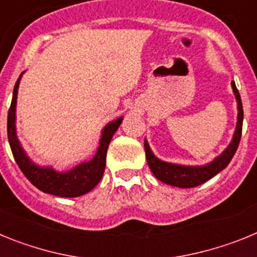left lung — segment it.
I'll return each mask as SVG.
<instances>
[{
	"mask_svg": "<svg viewBox=\"0 0 257 257\" xmlns=\"http://www.w3.org/2000/svg\"><path fill=\"white\" fill-rule=\"evenodd\" d=\"M231 88H233V92H234L235 99H237V126H235L234 135H233L230 144L212 162L207 163L205 166H183L165 162V161L158 160L154 156L153 152L149 148L148 142L144 140L147 162L149 165V169L152 170L153 175L158 180H161L165 184H169V185H172V187L194 188L210 180L211 178H213L215 175L219 174L220 171H222L229 165V162H230L233 156L237 152L238 145H239L240 135H242V124H243V106H242L240 95L238 92L237 87H235L234 81H231Z\"/></svg>",
	"mask_w": 257,
	"mask_h": 257,
	"instance_id": "obj_1",
	"label": "left lung"
}]
</instances>
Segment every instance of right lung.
Segmentation results:
<instances>
[{"label": "right lung", "mask_w": 257, "mask_h": 257, "mask_svg": "<svg viewBox=\"0 0 257 257\" xmlns=\"http://www.w3.org/2000/svg\"><path fill=\"white\" fill-rule=\"evenodd\" d=\"M22 76L23 73L20 74L14 87L13 100H11L8 114V138L14 158L23 174L26 175V178L44 193H49L52 196L65 197V198L83 196L94 189L103 178L109 143L112 140L115 131L118 130L123 118H117L115 121H112L104 127L101 131L100 144L97 147L96 154L91 161L79 163L78 166L67 172H59L50 166L41 167L27 156L17 136L15 110H17L18 87H19Z\"/></svg>", "instance_id": "1"}]
</instances>
